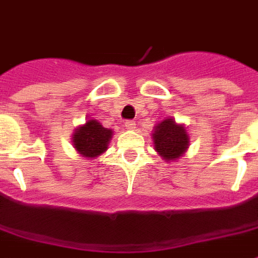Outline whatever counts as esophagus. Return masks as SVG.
<instances>
[{
	"mask_svg": "<svg viewBox=\"0 0 258 258\" xmlns=\"http://www.w3.org/2000/svg\"><path fill=\"white\" fill-rule=\"evenodd\" d=\"M125 127H126V129H129V131H132V129H134V127H136V122H134V121H126V122H125Z\"/></svg>",
	"mask_w": 258,
	"mask_h": 258,
	"instance_id": "esophagus-1",
	"label": "esophagus"
}]
</instances>
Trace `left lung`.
Instances as JSON below:
<instances>
[{
  "label": "left lung",
  "mask_w": 258,
  "mask_h": 258,
  "mask_svg": "<svg viewBox=\"0 0 258 258\" xmlns=\"http://www.w3.org/2000/svg\"><path fill=\"white\" fill-rule=\"evenodd\" d=\"M156 153L166 160L179 159L189 146V134L185 126L176 124L173 118H164L153 133Z\"/></svg>",
  "instance_id": "1"
}]
</instances>
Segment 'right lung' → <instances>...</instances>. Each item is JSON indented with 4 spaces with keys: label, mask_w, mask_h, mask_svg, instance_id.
Returning a JSON list of instances; mask_svg holds the SVG:
<instances>
[{
    "label": "right lung",
    "mask_w": 258,
    "mask_h": 258,
    "mask_svg": "<svg viewBox=\"0 0 258 258\" xmlns=\"http://www.w3.org/2000/svg\"><path fill=\"white\" fill-rule=\"evenodd\" d=\"M112 138V131L103 126L96 120H87L73 134V145L76 150L85 158H98L108 149Z\"/></svg>",
    "instance_id": "1"
}]
</instances>
